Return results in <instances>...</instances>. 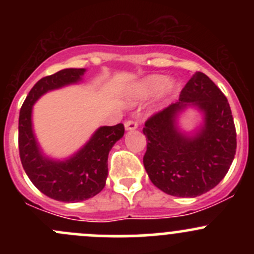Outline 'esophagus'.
<instances>
[{"mask_svg": "<svg viewBox=\"0 0 254 254\" xmlns=\"http://www.w3.org/2000/svg\"><path fill=\"white\" fill-rule=\"evenodd\" d=\"M125 129L127 130H135L137 129V123L134 122V120H127L125 122Z\"/></svg>", "mask_w": 254, "mask_h": 254, "instance_id": "esophagus-1", "label": "esophagus"}]
</instances>
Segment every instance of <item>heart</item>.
Instances as JSON below:
<instances>
[{
    "label": "heart",
    "mask_w": 254,
    "mask_h": 254,
    "mask_svg": "<svg viewBox=\"0 0 254 254\" xmlns=\"http://www.w3.org/2000/svg\"><path fill=\"white\" fill-rule=\"evenodd\" d=\"M165 89L163 90V88ZM177 88L176 82L170 81L163 75H151L140 79L130 88L129 96L135 101H145V99L153 97L160 93L161 91L170 93Z\"/></svg>",
    "instance_id": "heart-1"
}]
</instances>
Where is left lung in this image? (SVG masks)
Here are the masks:
<instances>
[{"instance_id":"1","label":"left lung","mask_w":254,"mask_h":254,"mask_svg":"<svg viewBox=\"0 0 254 254\" xmlns=\"http://www.w3.org/2000/svg\"><path fill=\"white\" fill-rule=\"evenodd\" d=\"M188 106L204 113V124L193 137L179 131L176 117ZM147 141L143 166L151 182L165 193L194 198L216 187L236 153L231 108L219 87L196 71L178 102L151 115L142 129Z\"/></svg>"}]
</instances>
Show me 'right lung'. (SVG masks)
Listing matches in <instances>:
<instances>
[{"mask_svg": "<svg viewBox=\"0 0 254 254\" xmlns=\"http://www.w3.org/2000/svg\"><path fill=\"white\" fill-rule=\"evenodd\" d=\"M84 71L64 68L39 79L28 93L19 113L18 146L23 168L43 194L64 203L87 200L104 188L109 151L124 135L122 123L114 127H101L81 150L65 161L51 160L40 151L32 127L33 106L47 92L77 83Z\"/></svg>", "mask_w": 254, "mask_h": 254, "instance_id": "1", "label": "right lung"}]
</instances>
